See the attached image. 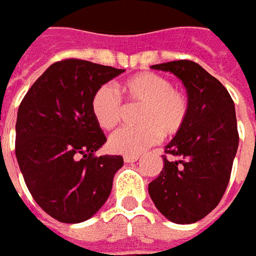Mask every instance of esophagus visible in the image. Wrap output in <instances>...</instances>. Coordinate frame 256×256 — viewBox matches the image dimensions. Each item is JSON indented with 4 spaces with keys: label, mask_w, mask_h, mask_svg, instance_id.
<instances>
[{
    "label": "esophagus",
    "mask_w": 256,
    "mask_h": 256,
    "mask_svg": "<svg viewBox=\"0 0 256 256\" xmlns=\"http://www.w3.org/2000/svg\"><path fill=\"white\" fill-rule=\"evenodd\" d=\"M138 155H124V161L125 162H135V161H138Z\"/></svg>",
    "instance_id": "34e87169"
}]
</instances>
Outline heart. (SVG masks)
Returning <instances> with one entry per match:
<instances>
[{"instance_id": "b5f03b06", "label": "heart", "mask_w": 256, "mask_h": 256, "mask_svg": "<svg viewBox=\"0 0 256 256\" xmlns=\"http://www.w3.org/2000/svg\"><path fill=\"white\" fill-rule=\"evenodd\" d=\"M121 92L131 104L142 105L136 116L140 126H125L111 135L108 145L112 152L138 155L160 138L181 131L190 115L186 94L174 88L170 78L155 72H140L121 84ZM91 111L102 130H112L122 115V101L111 85H101L91 98Z\"/></svg>"}]
</instances>
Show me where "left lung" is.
<instances>
[{"label":"left lung","instance_id":"1","mask_svg":"<svg viewBox=\"0 0 256 256\" xmlns=\"http://www.w3.org/2000/svg\"><path fill=\"white\" fill-rule=\"evenodd\" d=\"M152 68L182 80L190 115L165 146L162 171L150 182L148 192L170 221L192 224L220 204L228 186L240 142L235 105L226 88L194 61L180 60Z\"/></svg>","mask_w":256,"mask_h":256}]
</instances>
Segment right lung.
Masks as SVG:
<instances>
[{"label":"right lung","instance_id":"1","mask_svg":"<svg viewBox=\"0 0 256 256\" xmlns=\"http://www.w3.org/2000/svg\"><path fill=\"white\" fill-rule=\"evenodd\" d=\"M68 58L52 64L25 94L15 124V156L28 191L65 224L91 218L108 200L121 155L95 156L106 136L91 111L94 92L120 74Z\"/></svg>","mask_w":256,"mask_h":256}]
</instances>
